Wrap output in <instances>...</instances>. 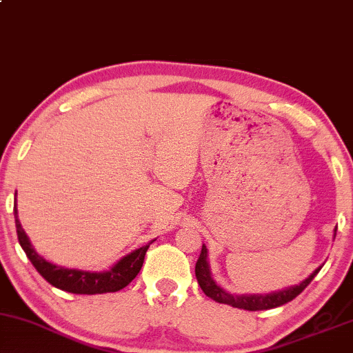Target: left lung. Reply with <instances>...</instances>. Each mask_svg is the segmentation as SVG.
I'll return each instance as SVG.
<instances>
[{"mask_svg": "<svg viewBox=\"0 0 353 353\" xmlns=\"http://www.w3.org/2000/svg\"><path fill=\"white\" fill-rule=\"evenodd\" d=\"M336 236V229H334V235ZM321 271V267L317 270H314L311 274L307 276L305 281H301L298 285H290L287 289L278 290V292H271V294H254V295H236V294H230L225 289L216 283L211 276V270H210V262H208V249L207 246H202V252H200V257L195 263V278H197V283L200 285V289L203 290V294L207 295L211 300L222 303V305H229L238 309H246V311H263V309H273L278 306H283L285 303H289L294 300L295 296L301 294L306 287L311 284V281L316 278V274Z\"/></svg>", "mask_w": 353, "mask_h": 353, "instance_id": "8db88e82", "label": "left lung"}]
</instances>
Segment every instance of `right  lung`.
Here are the masks:
<instances>
[{
	"label": "right lung",
	"mask_w": 353,
	"mask_h": 353,
	"mask_svg": "<svg viewBox=\"0 0 353 353\" xmlns=\"http://www.w3.org/2000/svg\"><path fill=\"white\" fill-rule=\"evenodd\" d=\"M14 216H15V227H17V236L21 249H23L26 257L30 259L32 267L37 270L42 278L47 283H50L57 289L79 295H96V294H107V292H118L126 287L131 281L139 274L142 268L145 254L148 251L150 245L156 240H151L148 245L135 249L129 252L128 256L121 257L115 265L105 271H83L75 268H64L48 262L42 256L36 252L32 248L28 235H26L23 227L19 221L17 211V192H15V205H14Z\"/></svg>",
	"instance_id": "1"
}]
</instances>
